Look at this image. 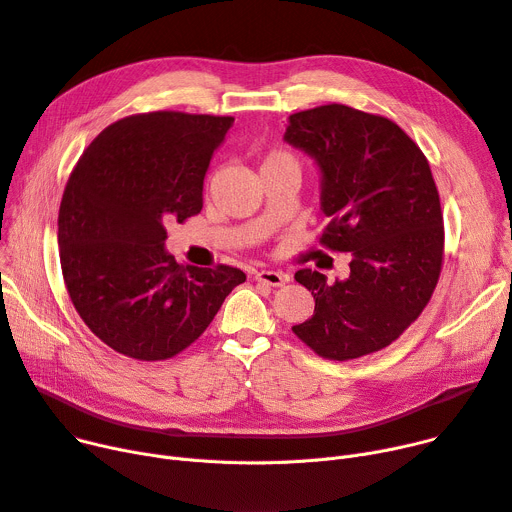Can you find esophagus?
<instances>
[{
  "label": "esophagus",
  "instance_id": "esophagus-1",
  "mask_svg": "<svg viewBox=\"0 0 512 512\" xmlns=\"http://www.w3.org/2000/svg\"><path fill=\"white\" fill-rule=\"evenodd\" d=\"M255 280L261 282V284H267L271 288H280V286H284L288 282V276L282 274V271H267V269H263V271H257Z\"/></svg>",
  "mask_w": 512,
  "mask_h": 512
}]
</instances>
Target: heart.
I'll use <instances>...</instances> for the list:
<instances>
[{"mask_svg":"<svg viewBox=\"0 0 512 512\" xmlns=\"http://www.w3.org/2000/svg\"><path fill=\"white\" fill-rule=\"evenodd\" d=\"M265 164H296V158L286 150H271L263 160V166Z\"/></svg>","mask_w":512,"mask_h":512,"instance_id":"obj_1","label":"heart"}]
</instances>
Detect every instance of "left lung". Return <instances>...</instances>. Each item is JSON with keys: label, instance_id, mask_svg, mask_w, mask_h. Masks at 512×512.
I'll use <instances>...</instances> for the list:
<instances>
[{"label": "left lung", "instance_id": "obj_1", "mask_svg": "<svg viewBox=\"0 0 512 512\" xmlns=\"http://www.w3.org/2000/svg\"><path fill=\"white\" fill-rule=\"evenodd\" d=\"M284 140L321 170L329 224L319 243L352 255L350 276L333 284L317 269L296 271L315 313L292 331L329 360L379 352L420 317L438 284L445 226L430 164L397 123L346 105L290 115Z\"/></svg>", "mask_w": 512, "mask_h": 512}]
</instances>
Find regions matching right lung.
<instances>
[{
    "label": "right lung",
    "instance_id": "right-lung-1",
    "mask_svg": "<svg viewBox=\"0 0 512 512\" xmlns=\"http://www.w3.org/2000/svg\"><path fill=\"white\" fill-rule=\"evenodd\" d=\"M232 117L156 111L119 119L84 150L59 206L63 280L88 329L135 360L173 358L247 276L179 265L166 226L201 212L203 177Z\"/></svg>",
    "mask_w": 512,
    "mask_h": 512
}]
</instances>
